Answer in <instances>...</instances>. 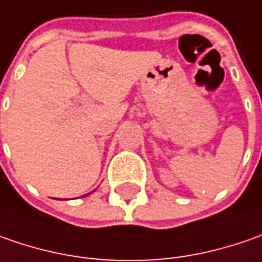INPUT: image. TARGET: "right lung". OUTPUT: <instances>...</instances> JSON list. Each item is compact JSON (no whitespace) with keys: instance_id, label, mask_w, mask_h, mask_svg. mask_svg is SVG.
I'll use <instances>...</instances> for the list:
<instances>
[{"instance_id":"add662e5","label":"right lung","mask_w":262,"mask_h":262,"mask_svg":"<svg viewBox=\"0 0 262 262\" xmlns=\"http://www.w3.org/2000/svg\"><path fill=\"white\" fill-rule=\"evenodd\" d=\"M88 195H89V193H88ZM83 196H85V195H83Z\"/></svg>"}]
</instances>
